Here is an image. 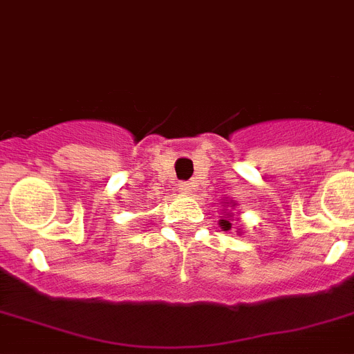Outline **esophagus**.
<instances>
[{
    "label": "esophagus",
    "instance_id": "1",
    "mask_svg": "<svg viewBox=\"0 0 354 354\" xmlns=\"http://www.w3.org/2000/svg\"><path fill=\"white\" fill-rule=\"evenodd\" d=\"M180 190L183 194H190V192H192V185L187 183V181H183V183H180Z\"/></svg>",
    "mask_w": 354,
    "mask_h": 354
}]
</instances>
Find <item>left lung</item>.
<instances>
[{
	"label": "left lung",
	"mask_w": 354,
	"mask_h": 354,
	"mask_svg": "<svg viewBox=\"0 0 354 354\" xmlns=\"http://www.w3.org/2000/svg\"><path fill=\"white\" fill-rule=\"evenodd\" d=\"M221 207H224V210H223V217L219 219V226H221V230H223V232H230V230H232V226H233V214H232V212H228V208H235L236 203L233 201V199H224ZM236 233L241 235L242 230L236 228Z\"/></svg>",
	"instance_id": "obj_1"
}]
</instances>
